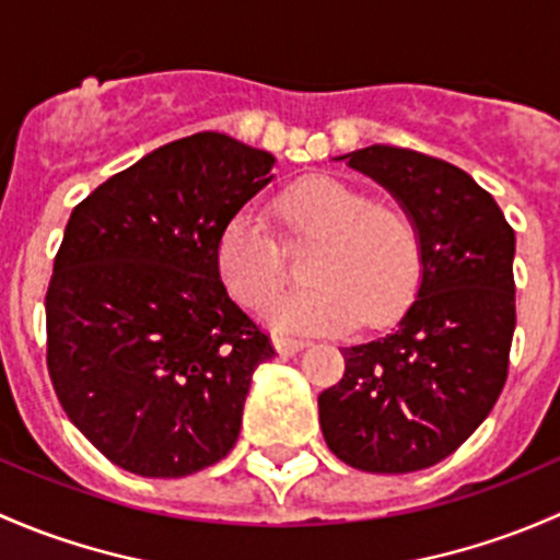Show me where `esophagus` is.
<instances>
[{"instance_id":"esophagus-1","label":"esophagus","mask_w":560,"mask_h":560,"mask_svg":"<svg viewBox=\"0 0 560 560\" xmlns=\"http://www.w3.org/2000/svg\"><path fill=\"white\" fill-rule=\"evenodd\" d=\"M273 347L279 354H295L306 347V341H301V338H290V336H276Z\"/></svg>"}]
</instances>
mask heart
I'll return each instance as SVG.
<instances>
[{"label": "heart", "mask_w": 560, "mask_h": 560, "mask_svg": "<svg viewBox=\"0 0 560 560\" xmlns=\"http://www.w3.org/2000/svg\"><path fill=\"white\" fill-rule=\"evenodd\" d=\"M279 213L292 238L316 241L306 279L314 287L276 298L265 322L279 332H341L395 319L415 298L422 273L420 238L404 211L330 175L298 180L281 195ZM224 290L259 308L281 284V246L262 213L241 208L217 238Z\"/></svg>", "instance_id": "1"}]
</instances>
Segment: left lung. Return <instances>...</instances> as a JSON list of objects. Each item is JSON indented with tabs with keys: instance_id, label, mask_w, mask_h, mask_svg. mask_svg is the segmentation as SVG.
<instances>
[{
	"instance_id": "8db88e82",
	"label": "left lung",
	"mask_w": 560,
	"mask_h": 560,
	"mask_svg": "<svg viewBox=\"0 0 560 560\" xmlns=\"http://www.w3.org/2000/svg\"><path fill=\"white\" fill-rule=\"evenodd\" d=\"M398 200L420 238L417 301L376 341L343 347V380L319 395L330 453L371 474L453 455L490 415L515 332V230L466 171L395 145L343 154Z\"/></svg>"
}]
</instances>
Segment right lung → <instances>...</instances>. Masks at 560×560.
Wrapping results in <instances>:
<instances>
[{
    "label": "right lung",
    "instance_id": "1",
    "mask_svg": "<svg viewBox=\"0 0 560 560\" xmlns=\"http://www.w3.org/2000/svg\"><path fill=\"white\" fill-rule=\"evenodd\" d=\"M273 165L197 132L72 208L45 295L48 374L72 425L116 466L175 479L238 442L254 369L276 352L230 301L217 238Z\"/></svg>",
    "mask_w": 560,
    "mask_h": 560
}]
</instances>
